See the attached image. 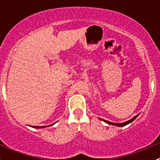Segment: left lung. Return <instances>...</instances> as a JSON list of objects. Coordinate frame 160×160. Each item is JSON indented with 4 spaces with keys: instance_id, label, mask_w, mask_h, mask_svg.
Instances as JSON below:
<instances>
[{
    "instance_id": "obj_1",
    "label": "left lung",
    "mask_w": 160,
    "mask_h": 160,
    "mask_svg": "<svg viewBox=\"0 0 160 160\" xmlns=\"http://www.w3.org/2000/svg\"><path fill=\"white\" fill-rule=\"evenodd\" d=\"M138 114H137L136 116H135V117H134L133 118L130 119L129 121H127V122H123V123H114V122H108V121L104 120V119H101V120H102L103 122H106V123L109 124V125H116V126H120V127H122V126H125V125H128V124H129V123H131V122H133V121L135 120V119L137 117H138Z\"/></svg>"
}]
</instances>
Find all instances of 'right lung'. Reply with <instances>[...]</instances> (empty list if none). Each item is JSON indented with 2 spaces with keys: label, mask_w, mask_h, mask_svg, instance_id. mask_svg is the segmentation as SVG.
I'll return each instance as SVG.
<instances>
[{
  "label": "right lung",
  "mask_w": 160,
  "mask_h": 160,
  "mask_svg": "<svg viewBox=\"0 0 160 160\" xmlns=\"http://www.w3.org/2000/svg\"><path fill=\"white\" fill-rule=\"evenodd\" d=\"M53 125V124H52ZM32 127H33V128H45V127H47V126H32Z\"/></svg>",
  "instance_id": "right-lung-1"
}]
</instances>
